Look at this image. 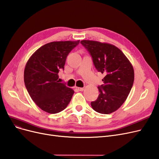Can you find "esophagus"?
<instances>
[{
	"label": "esophagus",
	"mask_w": 159,
	"mask_h": 159,
	"mask_svg": "<svg viewBox=\"0 0 159 159\" xmlns=\"http://www.w3.org/2000/svg\"><path fill=\"white\" fill-rule=\"evenodd\" d=\"M76 88H77V89L79 91H83L84 89V87H76Z\"/></svg>",
	"instance_id": "esophagus-1"
}]
</instances>
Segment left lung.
<instances>
[{
  "label": "left lung",
  "instance_id": "obj_1",
  "mask_svg": "<svg viewBox=\"0 0 159 159\" xmlns=\"http://www.w3.org/2000/svg\"><path fill=\"white\" fill-rule=\"evenodd\" d=\"M81 43L91 54L98 72L105 75L104 84L98 87L99 95L91 102L96 112L108 114L122 105L132 89L134 70L128 58L113 45L96 41L83 40Z\"/></svg>",
  "mask_w": 159,
  "mask_h": 159
}]
</instances>
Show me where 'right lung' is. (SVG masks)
Here are the masks:
<instances>
[{
    "label": "right lung",
    "instance_id": "1",
    "mask_svg": "<svg viewBox=\"0 0 159 159\" xmlns=\"http://www.w3.org/2000/svg\"><path fill=\"white\" fill-rule=\"evenodd\" d=\"M79 43L80 40L47 43L27 62L25 85L32 100L43 111L50 114L61 112L72 99L74 91L59 83L58 72L64 70L68 54Z\"/></svg>",
    "mask_w": 159,
    "mask_h": 159
}]
</instances>
